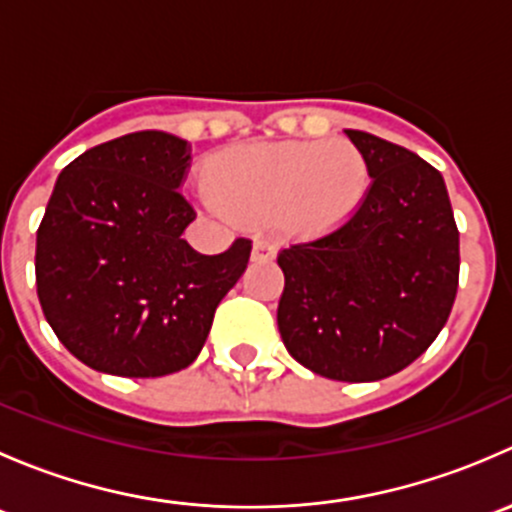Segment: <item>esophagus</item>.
<instances>
[{
    "label": "esophagus",
    "mask_w": 512,
    "mask_h": 512,
    "mask_svg": "<svg viewBox=\"0 0 512 512\" xmlns=\"http://www.w3.org/2000/svg\"><path fill=\"white\" fill-rule=\"evenodd\" d=\"M277 255V245L270 240V237H257L255 240V247H252V257L255 260H272V257Z\"/></svg>",
    "instance_id": "1"
}]
</instances>
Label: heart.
I'll return each instance as SVG.
<instances>
[{
	"label": "heart",
	"instance_id": "1",
	"mask_svg": "<svg viewBox=\"0 0 512 512\" xmlns=\"http://www.w3.org/2000/svg\"><path fill=\"white\" fill-rule=\"evenodd\" d=\"M218 189L200 193L220 215L267 220L280 215L299 235L344 225L369 193V163L349 141L247 143L213 165Z\"/></svg>",
	"mask_w": 512,
	"mask_h": 512
}]
</instances>
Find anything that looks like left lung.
I'll return each instance as SVG.
<instances>
[{"instance_id":"8db88e82","label":"left lung","mask_w":512,"mask_h":512,"mask_svg":"<svg viewBox=\"0 0 512 512\" xmlns=\"http://www.w3.org/2000/svg\"><path fill=\"white\" fill-rule=\"evenodd\" d=\"M369 163L371 188L339 230L277 255L287 352L334 381H379L418 359L451 314L458 227L443 175L416 153L344 131Z\"/></svg>"}]
</instances>
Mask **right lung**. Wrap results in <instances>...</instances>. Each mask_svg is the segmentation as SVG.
I'll use <instances>...</instances> for the list:
<instances>
[{
    "label": "right lung",
    "mask_w": 512,
    "mask_h": 512,
    "mask_svg": "<svg viewBox=\"0 0 512 512\" xmlns=\"http://www.w3.org/2000/svg\"><path fill=\"white\" fill-rule=\"evenodd\" d=\"M188 165V141L136 131L56 178L36 230V294L59 342L91 369L151 379L193 364L245 272V237L220 255L183 240L195 220L178 193Z\"/></svg>",
    "instance_id": "right-lung-1"
}]
</instances>
